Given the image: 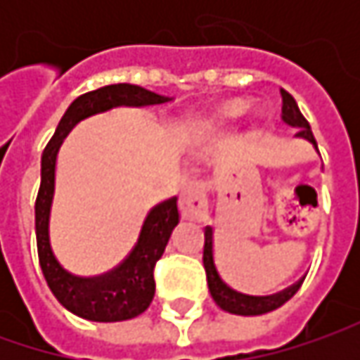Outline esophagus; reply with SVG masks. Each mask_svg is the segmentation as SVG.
<instances>
[{
    "label": "esophagus",
    "mask_w": 360,
    "mask_h": 360,
    "mask_svg": "<svg viewBox=\"0 0 360 360\" xmlns=\"http://www.w3.org/2000/svg\"><path fill=\"white\" fill-rule=\"evenodd\" d=\"M180 214L186 220H206L208 218V198L206 186L200 180L188 182L180 192Z\"/></svg>",
    "instance_id": "1"
}]
</instances>
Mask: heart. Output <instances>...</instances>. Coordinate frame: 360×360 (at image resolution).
I'll use <instances>...</instances> for the list:
<instances>
[{
    "label": "heart",
    "instance_id": "1",
    "mask_svg": "<svg viewBox=\"0 0 360 360\" xmlns=\"http://www.w3.org/2000/svg\"><path fill=\"white\" fill-rule=\"evenodd\" d=\"M246 108H248V104H246L244 100H234V102H229V104L222 105V108L216 112L214 118L218 120V122H230V120L242 116V114L246 112Z\"/></svg>",
    "mask_w": 360,
    "mask_h": 360
}]
</instances>
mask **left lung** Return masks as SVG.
<instances>
[{
    "instance_id": "left-lung-1",
    "label": "left lung",
    "mask_w": 360,
    "mask_h": 360,
    "mask_svg": "<svg viewBox=\"0 0 360 360\" xmlns=\"http://www.w3.org/2000/svg\"><path fill=\"white\" fill-rule=\"evenodd\" d=\"M283 96V122L290 128H298V138L309 140L314 148H316V140L312 136L311 126L304 120V116L300 114L295 98L286 90H281ZM319 150V148H316ZM204 269H206V278H208V290L214 298V302L222 309V311L230 312V314H240V316H258V314H266L270 311H276L278 307H283L286 300L295 297L300 283L292 284L290 288H286L283 292L276 295H269V297H252V295H242L238 290H234L232 286L222 281V276L218 274L214 264V230L210 226H206L204 230Z\"/></svg>"
}]
</instances>
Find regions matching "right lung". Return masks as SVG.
<instances>
[{
    "label": "right lung",
    "instance_id": "add662e5",
    "mask_svg": "<svg viewBox=\"0 0 360 360\" xmlns=\"http://www.w3.org/2000/svg\"><path fill=\"white\" fill-rule=\"evenodd\" d=\"M168 102H172V98L134 84H114L88 91L76 98L65 110L41 154V184L35 200V238L39 266L44 270L49 290L60 300V304L86 321H128L150 307L156 292L154 266L164 255L170 234L180 220L178 198L162 202L148 212L138 242L120 266L102 276H76L60 264L49 242V216L56 192V162L60 146L82 120L104 114L114 108H148Z\"/></svg>",
    "mask_w": 360,
    "mask_h": 360
}]
</instances>
